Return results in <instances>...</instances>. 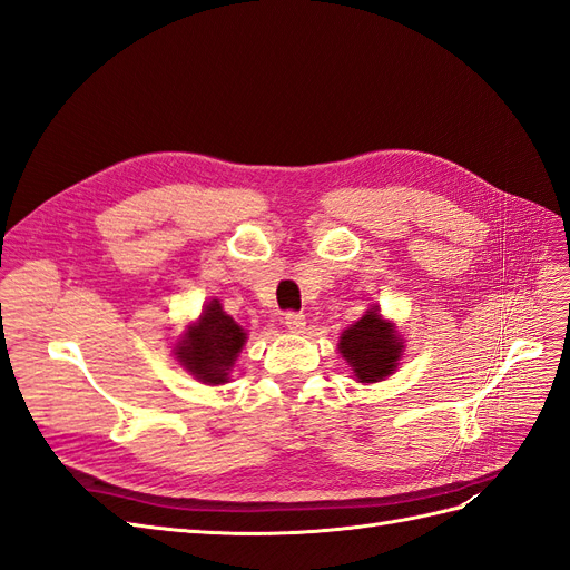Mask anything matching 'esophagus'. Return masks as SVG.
Instances as JSON below:
<instances>
[{
	"label": "esophagus",
	"instance_id": "esophagus-1",
	"mask_svg": "<svg viewBox=\"0 0 570 570\" xmlns=\"http://www.w3.org/2000/svg\"><path fill=\"white\" fill-rule=\"evenodd\" d=\"M283 323L287 325V331L302 333L304 325H306V318H304V314H299V312H287L285 318H283Z\"/></svg>",
	"mask_w": 570,
	"mask_h": 570
}]
</instances>
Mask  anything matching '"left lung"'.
Wrapping results in <instances>:
<instances>
[{
  "label": "left lung",
  "instance_id": "8db88e82",
  "mask_svg": "<svg viewBox=\"0 0 570 570\" xmlns=\"http://www.w3.org/2000/svg\"><path fill=\"white\" fill-rule=\"evenodd\" d=\"M337 350L358 383H377L396 371L404 342L394 323H387L381 308L373 306L342 333Z\"/></svg>",
  "mask_w": 570,
  "mask_h": 570
}]
</instances>
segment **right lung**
I'll list each match as a JSON object with an SVG mask.
<instances>
[{"instance_id":"right-lung-1","label":"right lung","mask_w":570,"mask_h":570,"mask_svg":"<svg viewBox=\"0 0 570 570\" xmlns=\"http://www.w3.org/2000/svg\"><path fill=\"white\" fill-rule=\"evenodd\" d=\"M247 333L233 316L223 312L218 299L206 302L197 323L187 325V333L176 344L180 366L206 385L228 383V373L243 352Z\"/></svg>"}]
</instances>
